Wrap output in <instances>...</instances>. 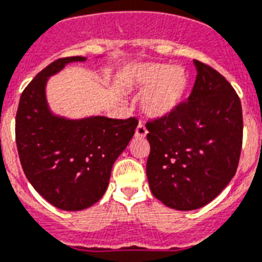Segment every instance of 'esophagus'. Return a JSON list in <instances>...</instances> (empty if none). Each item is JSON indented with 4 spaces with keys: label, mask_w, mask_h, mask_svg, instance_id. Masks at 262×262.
<instances>
[{
    "label": "esophagus",
    "mask_w": 262,
    "mask_h": 262,
    "mask_svg": "<svg viewBox=\"0 0 262 262\" xmlns=\"http://www.w3.org/2000/svg\"><path fill=\"white\" fill-rule=\"evenodd\" d=\"M146 134H147V130L146 128H145V125L144 124H138L137 129H136V133H134V136L137 138H145L146 137Z\"/></svg>",
    "instance_id": "obj_1"
}]
</instances>
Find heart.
I'll return each mask as SVG.
<instances>
[{
    "label": "heart",
    "instance_id": "1",
    "mask_svg": "<svg viewBox=\"0 0 262 262\" xmlns=\"http://www.w3.org/2000/svg\"><path fill=\"white\" fill-rule=\"evenodd\" d=\"M129 92L142 93L141 109L153 120L169 117L178 111L187 96L190 77L185 68L166 63H137L122 79Z\"/></svg>",
    "mask_w": 262,
    "mask_h": 262
}]
</instances>
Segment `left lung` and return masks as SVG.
<instances>
[{
  "label": "left lung",
  "mask_w": 262,
  "mask_h": 262,
  "mask_svg": "<svg viewBox=\"0 0 262 262\" xmlns=\"http://www.w3.org/2000/svg\"><path fill=\"white\" fill-rule=\"evenodd\" d=\"M187 101L169 117L146 124L150 190L165 206L192 211L222 192L235 175L243 144L237 93L219 72L194 60Z\"/></svg>",
  "instance_id": "8db88e82"
}]
</instances>
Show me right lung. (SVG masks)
<instances>
[{
	"label": "right lung",
	"instance_id": "obj_1",
	"mask_svg": "<svg viewBox=\"0 0 262 262\" xmlns=\"http://www.w3.org/2000/svg\"><path fill=\"white\" fill-rule=\"evenodd\" d=\"M85 56L58 59L34 77L19 99L15 141L26 178L45 199L64 211L93 206L105 194L111 171L126 149L138 121L105 116L68 118L47 101L51 76Z\"/></svg>",
	"mask_w": 262,
	"mask_h": 262
}]
</instances>
